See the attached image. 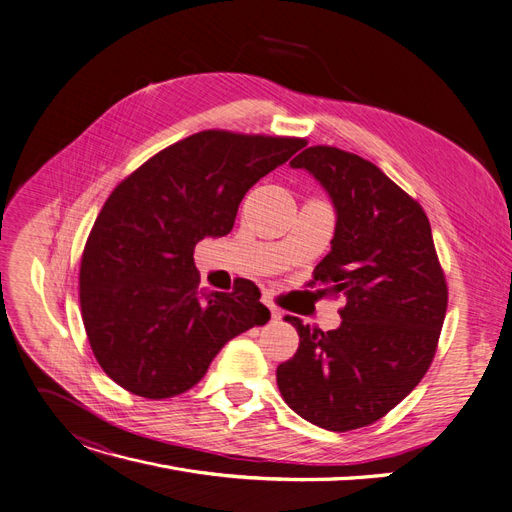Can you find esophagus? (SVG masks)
I'll use <instances>...</instances> for the list:
<instances>
[{
  "mask_svg": "<svg viewBox=\"0 0 512 512\" xmlns=\"http://www.w3.org/2000/svg\"><path fill=\"white\" fill-rule=\"evenodd\" d=\"M265 305H268V309H270V314H272V320L274 322H278L280 318H282V311L272 303V301H268V299H265Z\"/></svg>",
  "mask_w": 512,
  "mask_h": 512,
  "instance_id": "esophagus-1",
  "label": "esophagus"
}]
</instances>
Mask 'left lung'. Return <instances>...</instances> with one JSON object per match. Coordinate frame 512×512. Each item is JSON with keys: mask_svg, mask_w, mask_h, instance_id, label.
Wrapping results in <instances>:
<instances>
[{"mask_svg": "<svg viewBox=\"0 0 512 512\" xmlns=\"http://www.w3.org/2000/svg\"><path fill=\"white\" fill-rule=\"evenodd\" d=\"M330 196L337 213L330 253L309 284L343 297L341 326L299 332V349L278 366L284 402L326 431L383 418L420 383L437 349L448 286L422 207L370 161L311 146L291 161Z\"/></svg>", "mask_w": 512, "mask_h": 512, "instance_id": "8db88e82", "label": "left lung"}]
</instances>
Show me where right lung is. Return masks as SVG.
<instances>
[{
  "instance_id": "1",
  "label": "right lung",
  "mask_w": 512,
  "mask_h": 512,
  "mask_svg": "<svg viewBox=\"0 0 512 512\" xmlns=\"http://www.w3.org/2000/svg\"><path fill=\"white\" fill-rule=\"evenodd\" d=\"M303 146L201 131L108 196L85 242L79 299L92 351L117 385L148 399L180 395L230 339L270 320L251 280L232 293L201 291L192 255L203 238L230 234L244 194Z\"/></svg>"
}]
</instances>
